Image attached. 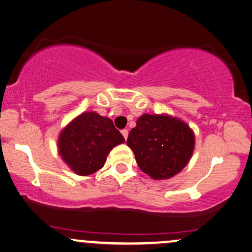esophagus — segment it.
Wrapping results in <instances>:
<instances>
[{
  "instance_id": "1",
  "label": "esophagus",
  "mask_w": 252,
  "mask_h": 252,
  "mask_svg": "<svg viewBox=\"0 0 252 252\" xmlns=\"http://www.w3.org/2000/svg\"><path fill=\"white\" fill-rule=\"evenodd\" d=\"M121 133H122V135H123L124 139H126V138H128V130H126V129H123L122 131H121Z\"/></svg>"
}]
</instances>
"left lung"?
I'll return each mask as SVG.
<instances>
[{
    "label": "left lung",
    "instance_id": "left-lung-1",
    "mask_svg": "<svg viewBox=\"0 0 252 252\" xmlns=\"http://www.w3.org/2000/svg\"><path fill=\"white\" fill-rule=\"evenodd\" d=\"M126 145L133 151L144 173L154 180H165L176 175L189 162L194 137L182 121L144 114L129 132Z\"/></svg>",
    "mask_w": 252,
    "mask_h": 252
}]
</instances>
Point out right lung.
I'll list each match as a JSON object with an SVG mask.
<instances>
[{
    "instance_id": "1",
    "label": "right lung",
    "mask_w": 252,
    "mask_h": 252,
    "mask_svg": "<svg viewBox=\"0 0 252 252\" xmlns=\"http://www.w3.org/2000/svg\"><path fill=\"white\" fill-rule=\"evenodd\" d=\"M124 143V137L113 121L87 112L76 117L59 138V152L64 162L78 175H91L102 168L113 147Z\"/></svg>"
}]
</instances>
